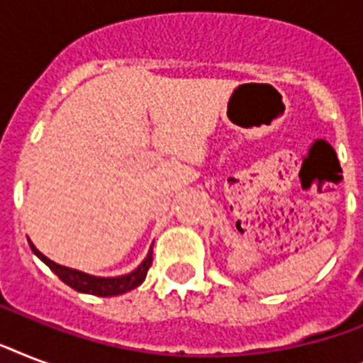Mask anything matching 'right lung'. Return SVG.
Here are the masks:
<instances>
[{"mask_svg": "<svg viewBox=\"0 0 363 363\" xmlns=\"http://www.w3.org/2000/svg\"><path fill=\"white\" fill-rule=\"evenodd\" d=\"M31 250L50 267V269L60 277V281H64L67 286H71L77 292L82 294H94V296H101V298H109V296H118V294L130 292L133 288H137L145 281V277L148 273V267L152 265V248L148 250L147 258L143 259V264L137 267L135 271H131L130 275L115 277V279H104V277H92L82 273V271L69 269L64 265H58L52 259H48L45 254H41L33 247V242L30 241Z\"/></svg>", "mask_w": 363, "mask_h": 363, "instance_id": "1", "label": "right lung"}]
</instances>
